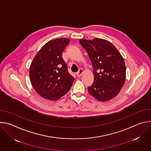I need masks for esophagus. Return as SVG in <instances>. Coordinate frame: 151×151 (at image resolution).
Instances as JSON below:
<instances>
[{
	"mask_svg": "<svg viewBox=\"0 0 151 151\" xmlns=\"http://www.w3.org/2000/svg\"><path fill=\"white\" fill-rule=\"evenodd\" d=\"M83 70H82V69H79V70L78 71V72L76 73L77 76H78V77H80L81 76H82V75L83 74Z\"/></svg>",
	"mask_w": 151,
	"mask_h": 151,
	"instance_id": "esophagus-1",
	"label": "esophagus"
}]
</instances>
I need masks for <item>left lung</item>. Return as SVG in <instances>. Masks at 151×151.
<instances>
[{"label":"left lung","instance_id":"obj_1","mask_svg":"<svg viewBox=\"0 0 151 151\" xmlns=\"http://www.w3.org/2000/svg\"><path fill=\"white\" fill-rule=\"evenodd\" d=\"M93 67L94 80L88 93L99 101H106L115 97L125 81L126 68L124 58L109 41L95 38L80 39Z\"/></svg>","mask_w":151,"mask_h":151}]
</instances>
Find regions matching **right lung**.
Segmentation results:
<instances>
[{"label":"right lung","instance_id":"add662e5","mask_svg":"<svg viewBox=\"0 0 151 151\" xmlns=\"http://www.w3.org/2000/svg\"><path fill=\"white\" fill-rule=\"evenodd\" d=\"M70 39L51 40L35 56L29 69L31 83L42 97L55 101L70 89L75 78L69 74L62 53Z\"/></svg>","mask_w":151,"mask_h":151}]
</instances>
